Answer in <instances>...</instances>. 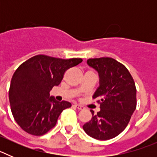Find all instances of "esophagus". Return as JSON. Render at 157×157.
Listing matches in <instances>:
<instances>
[{
    "label": "esophagus",
    "mask_w": 157,
    "mask_h": 157,
    "mask_svg": "<svg viewBox=\"0 0 157 157\" xmlns=\"http://www.w3.org/2000/svg\"><path fill=\"white\" fill-rule=\"evenodd\" d=\"M75 106L76 108H77V109H78V110H82V109H85L84 107L82 106V105H78V104H75Z\"/></svg>",
    "instance_id": "34e87169"
}]
</instances>
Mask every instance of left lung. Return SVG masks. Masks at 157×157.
I'll list each match as a JSON object with an SVG mask.
<instances>
[{"label":"left lung","mask_w":157,"mask_h":157,"mask_svg":"<svg viewBox=\"0 0 157 157\" xmlns=\"http://www.w3.org/2000/svg\"><path fill=\"white\" fill-rule=\"evenodd\" d=\"M87 64L99 75V86L93 95L98 98L100 112L83 125L91 138L109 140L120 134L136 109V87L132 76L124 65L110 57L87 59Z\"/></svg>","instance_id":"obj_1"}]
</instances>
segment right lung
Segmentation results:
<instances>
[{
	"label": "right lung",
	"instance_id": "1",
	"mask_svg": "<svg viewBox=\"0 0 157 157\" xmlns=\"http://www.w3.org/2000/svg\"><path fill=\"white\" fill-rule=\"evenodd\" d=\"M82 61L80 58L37 55L16 69L9 88V102L14 119L23 130L41 136L55 127L59 115L71 104L59 102L49 92L59 85L67 69Z\"/></svg>",
	"mask_w": 157,
	"mask_h": 157
}]
</instances>
